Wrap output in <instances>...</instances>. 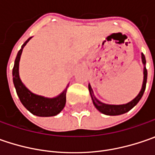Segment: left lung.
Wrapping results in <instances>:
<instances>
[{"mask_svg": "<svg viewBox=\"0 0 155 155\" xmlns=\"http://www.w3.org/2000/svg\"><path fill=\"white\" fill-rule=\"evenodd\" d=\"M141 59H142V63L145 65L146 64V58L143 53H141ZM143 74H144V78H143V84H142V87L140 90V93L137 95V97L134 99H133L131 102H129L126 104H121V105H112V104H106L100 102L99 100L96 98V97L93 94V91L91 89V85L89 84V91L91 96V99H92L93 104L95 105V107L97 110L103 113L104 115L107 116H119L124 113H127L131 109H133L136 104L139 103V101L143 96V93L145 91L146 89V84H147V71L146 67L144 66V70H143Z\"/></svg>", "mask_w": 155, "mask_h": 155, "instance_id": "1", "label": "left lung"}]
</instances>
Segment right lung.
I'll use <instances>...</instances> for the list:
<instances>
[{"instance_id": "1", "label": "right lung", "mask_w": 155, "mask_h": 155, "mask_svg": "<svg viewBox=\"0 0 155 155\" xmlns=\"http://www.w3.org/2000/svg\"><path fill=\"white\" fill-rule=\"evenodd\" d=\"M31 39H27V41L22 45L21 49L19 51L17 57L15 58V65L13 68V81L15 84V90L19 98L21 100V104L24 107L29 110L32 114L38 116H53L58 115L64 109L65 102H66V91L67 88L63 91L60 95L56 97L48 98L42 96L36 95L31 92L27 87L21 82L19 76V63L21 59V53L24 46Z\"/></svg>"}]
</instances>
